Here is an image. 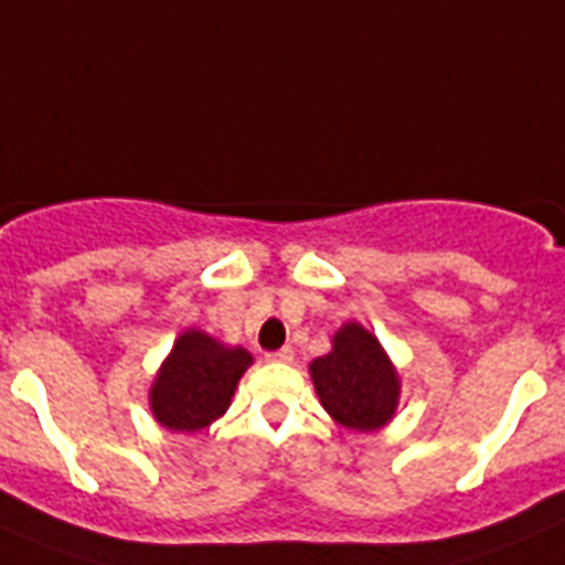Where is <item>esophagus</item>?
I'll return each instance as SVG.
<instances>
[{
    "label": "esophagus",
    "instance_id": "esophagus-1",
    "mask_svg": "<svg viewBox=\"0 0 565 565\" xmlns=\"http://www.w3.org/2000/svg\"><path fill=\"white\" fill-rule=\"evenodd\" d=\"M266 359H268V362H291L294 351H291V348H279V351L266 353Z\"/></svg>",
    "mask_w": 565,
    "mask_h": 565
}]
</instances>
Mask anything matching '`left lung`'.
Masks as SVG:
<instances>
[{
    "label": "left lung",
    "mask_w": 565,
    "mask_h": 565,
    "mask_svg": "<svg viewBox=\"0 0 565 565\" xmlns=\"http://www.w3.org/2000/svg\"><path fill=\"white\" fill-rule=\"evenodd\" d=\"M317 396L348 430L373 433L396 413L402 382L384 348L359 322L333 333V351L311 362Z\"/></svg>",
    "instance_id": "8db88e82"
}]
</instances>
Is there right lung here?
<instances>
[{"label": "right lung", "instance_id": "obj_1", "mask_svg": "<svg viewBox=\"0 0 565 565\" xmlns=\"http://www.w3.org/2000/svg\"><path fill=\"white\" fill-rule=\"evenodd\" d=\"M252 364L246 348H226L203 331H183L149 391L154 422L172 433H198L232 404L239 376Z\"/></svg>", "mask_w": 565, "mask_h": 565}]
</instances>
